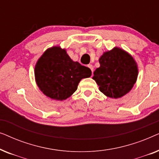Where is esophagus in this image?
<instances>
[{
	"instance_id": "34e87169",
	"label": "esophagus",
	"mask_w": 159,
	"mask_h": 159,
	"mask_svg": "<svg viewBox=\"0 0 159 159\" xmlns=\"http://www.w3.org/2000/svg\"><path fill=\"white\" fill-rule=\"evenodd\" d=\"M88 67L91 69V71H92V73H93V65L92 64H89Z\"/></svg>"
}]
</instances>
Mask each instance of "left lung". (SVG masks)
I'll use <instances>...</instances> for the list:
<instances>
[{
	"instance_id": "left-lung-1",
	"label": "left lung",
	"mask_w": 159,
	"mask_h": 159,
	"mask_svg": "<svg viewBox=\"0 0 159 159\" xmlns=\"http://www.w3.org/2000/svg\"><path fill=\"white\" fill-rule=\"evenodd\" d=\"M99 63L100 67L95 70L93 79L101 92L107 97L118 98L132 90L137 81L138 68L130 54L115 47L104 52Z\"/></svg>"
}]
</instances>
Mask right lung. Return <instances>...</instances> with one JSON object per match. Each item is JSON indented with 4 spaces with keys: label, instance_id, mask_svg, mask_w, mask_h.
I'll return each instance as SVG.
<instances>
[{
    "label": "right lung",
    "instance_id": "add662e5",
    "mask_svg": "<svg viewBox=\"0 0 159 159\" xmlns=\"http://www.w3.org/2000/svg\"><path fill=\"white\" fill-rule=\"evenodd\" d=\"M91 75L88 67L73 61L66 50L59 46L47 49L34 67L38 88L46 96L57 101L70 97L77 90L81 80Z\"/></svg>",
    "mask_w": 159,
    "mask_h": 159
}]
</instances>
